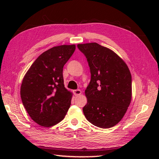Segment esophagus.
<instances>
[{"label": "esophagus", "mask_w": 159, "mask_h": 159, "mask_svg": "<svg viewBox=\"0 0 159 159\" xmlns=\"http://www.w3.org/2000/svg\"><path fill=\"white\" fill-rule=\"evenodd\" d=\"M73 92H74V94L75 96H79V95H80V94H81V91H80V89H75V90H74L73 91Z\"/></svg>", "instance_id": "1"}]
</instances>
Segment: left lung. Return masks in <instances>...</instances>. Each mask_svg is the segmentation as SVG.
I'll use <instances>...</instances> for the list:
<instances>
[{
  "label": "left lung",
  "mask_w": 159,
  "mask_h": 159,
  "mask_svg": "<svg viewBox=\"0 0 159 159\" xmlns=\"http://www.w3.org/2000/svg\"><path fill=\"white\" fill-rule=\"evenodd\" d=\"M88 62L91 80L83 111L90 123L114 126L126 113L132 97V77L127 65L113 50L97 43L78 44Z\"/></svg>",
  "instance_id": "obj_1"
}]
</instances>
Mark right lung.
Wrapping results in <instances>:
<instances>
[{
	"mask_svg": "<svg viewBox=\"0 0 159 159\" xmlns=\"http://www.w3.org/2000/svg\"><path fill=\"white\" fill-rule=\"evenodd\" d=\"M76 46H55L40 55L22 80L20 96L31 119L43 127L63 120L71 104L72 93L64 86L63 68Z\"/></svg>",
	"mask_w": 159,
	"mask_h": 159,
	"instance_id": "1",
	"label": "right lung"
}]
</instances>
